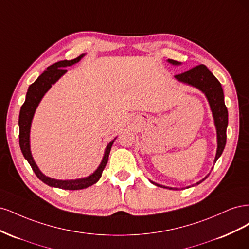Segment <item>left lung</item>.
Segmentation results:
<instances>
[{
    "mask_svg": "<svg viewBox=\"0 0 249 249\" xmlns=\"http://www.w3.org/2000/svg\"><path fill=\"white\" fill-rule=\"evenodd\" d=\"M167 62L172 65L180 64V62L175 61V60L172 59H168ZM175 78L180 83H184V84L197 88L199 91H201L207 97L210 105V109L212 111L214 124H215L216 133H217V150H216V156L214 159V163H216L218 158L221 156L223 152V149L225 147V143H227V127L229 124V113L224 104V94H223V90H222L220 82L218 81L215 78L214 74L207 69L206 65H202V64L195 66L193 69L187 71L183 73L177 74V76H175ZM209 175L210 173H208L205 178L200 179L199 182H197L195 185H198L201 182H203V180L209 177ZM150 183H153L158 187L167 188L169 190H178L177 188L162 186L160 184L153 182V180H150Z\"/></svg>",
    "mask_w": 249,
    "mask_h": 249,
    "instance_id": "1",
    "label": "left lung"
}]
</instances>
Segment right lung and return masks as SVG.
<instances>
[{
    "instance_id": "1",
    "label": "right lung",
    "mask_w": 249,
    "mask_h": 249,
    "mask_svg": "<svg viewBox=\"0 0 249 249\" xmlns=\"http://www.w3.org/2000/svg\"><path fill=\"white\" fill-rule=\"evenodd\" d=\"M84 56L85 54H82L81 56H79L78 58L73 60H63V61H59V62H56L55 64H52L51 66H49L48 69L44 71L38 78H37V80L33 83V84L29 86L27 94H26V101L20 108L19 117H18L19 146H20L22 155L25 157V159L28 161L30 166L32 167L37 178H38L40 180H42L44 184H47L50 187L60 188V189H64V190L85 189V188L95 184L102 177V172L108 162V158H109L112 144L116 139L115 137L108 143V145L106 146V148H105V153L99 167H97L91 175L86 178H76V179L52 178L50 177H47L46 175H43L33 159V156L31 153V145H30V131H31V124H32V120L35 114V111L37 107H38L39 103L41 102L42 97L49 91L52 85H54L55 83L63 76V74L66 73L67 70H65V67L71 66L73 64L78 63Z\"/></svg>"
}]
</instances>
